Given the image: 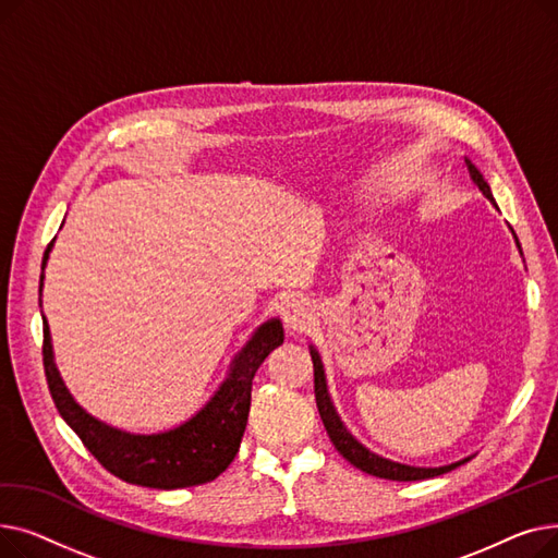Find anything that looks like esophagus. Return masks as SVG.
Instances as JSON below:
<instances>
[{"label":"esophagus","instance_id":"esophagus-1","mask_svg":"<svg viewBox=\"0 0 558 558\" xmlns=\"http://www.w3.org/2000/svg\"><path fill=\"white\" fill-rule=\"evenodd\" d=\"M282 318H284V326L291 332L307 330L310 324H312V305H310V301L303 299V296L287 299V303L282 307Z\"/></svg>","mask_w":558,"mask_h":558}]
</instances>
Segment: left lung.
<instances>
[{
  "label": "left lung",
  "mask_w": 558,
  "mask_h": 558,
  "mask_svg": "<svg viewBox=\"0 0 558 558\" xmlns=\"http://www.w3.org/2000/svg\"><path fill=\"white\" fill-rule=\"evenodd\" d=\"M465 162V169L468 173H471L473 183L480 187V192L495 205L497 203L490 194V187L488 183L484 181L482 171L468 160L463 158ZM518 242V240H515ZM310 355H312V362H314V396H316V407H318V414H320V421H324L326 429H328V436L332 446L339 450V454L353 463L355 468H360V471L368 473V475H375V477H383V480H393V482H418V480H429V477H438L444 473H450L454 471L457 465L471 461V457L468 459H461L457 463H450V465H438V468H416V465H407V463H398V461H391V459H385L379 457L375 452H371L368 448H364L357 438L350 434L345 429V425L341 423L337 409L332 404V398L328 393V383H326V371H324V362H320V355L318 350L314 345H310Z\"/></svg>",
  "instance_id": "1"
}]
</instances>
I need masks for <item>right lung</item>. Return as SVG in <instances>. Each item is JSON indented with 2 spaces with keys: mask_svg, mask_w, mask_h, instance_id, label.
Wrapping results in <instances>:
<instances>
[{
  "mask_svg": "<svg viewBox=\"0 0 558 558\" xmlns=\"http://www.w3.org/2000/svg\"><path fill=\"white\" fill-rule=\"evenodd\" d=\"M51 246L53 240L43 257L40 291ZM43 332L45 375L58 414L78 434L83 446L108 473L129 484L160 490L198 486L217 480L226 471L238 454L246 429L253 377L271 350L284 341L280 318L262 324L232 357L228 375L215 396L192 418L158 434H133L90 416L72 398L53 364L51 335L45 316Z\"/></svg>",
  "mask_w": 558,
  "mask_h": 558,
  "instance_id": "add662e5",
  "label": "right lung"
}]
</instances>
